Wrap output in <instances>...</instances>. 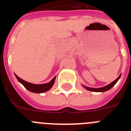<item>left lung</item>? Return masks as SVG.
<instances>
[{
    "label": "left lung",
    "mask_w": 131,
    "mask_h": 131,
    "mask_svg": "<svg viewBox=\"0 0 131 131\" xmlns=\"http://www.w3.org/2000/svg\"><path fill=\"white\" fill-rule=\"evenodd\" d=\"M121 77V75H120L114 81L112 82V83L110 84H109L108 85L106 86H104V87H102V88H98V89H94V88H90V87H87V86H84V87L88 90V91H94V92H105V91H107L108 90H110V89H112L115 84H116L117 82L118 81V80L119 79V78Z\"/></svg>",
    "instance_id": "1"
}]
</instances>
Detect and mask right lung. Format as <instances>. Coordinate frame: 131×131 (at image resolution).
<instances>
[{
	"instance_id": "1",
	"label": "right lung",
	"mask_w": 131,
	"mask_h": 131,
	"mask_svg": "<svg viewBox=\"0 0 131 131\" xmlns=\"http://www.w3.org/2000/svg\"><path fill=\"white\" fill-rule=\"evenodd\" d=\"M17 79L20 82L21 84L26 88L28 91H31L32 92H35V93H42V92H45L46 91H48V90L51 89L52 86L54 84V81H55L56 77L53 78L51 81L49 83H47V84H32V83H28V82L25 81L24 80L21 79L19 78L18 76H16Z\"/></svg>"
}]
</instances>
